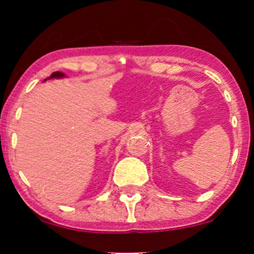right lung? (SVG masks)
I'll list each match as a JSON object with an SVG mask.
<instances>
[{
    "label": "right lung",
    "instance_id": "right-lung-1",
    "mask_svg": "<svg viewBox=\"0 0 254 254\" xmlns=\"http://www.w3.org/2000/svg\"><path fill=\"white\" fill-rule=\"evenodd\" d=\"M64 72H60V71H54L53 74H52V75L50 76V78H61V77H64ZM45 81H46V79H45Z\"/></svg>",
    "mask_w": 254,
    "mask_h": 254
}]
</instances>
